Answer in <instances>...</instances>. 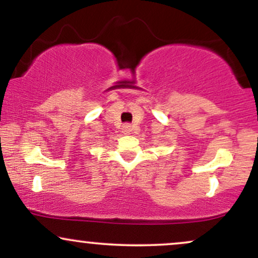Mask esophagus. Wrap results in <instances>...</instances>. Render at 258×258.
<instances>
[{"mask_svg": "<svg viewBox=\"0 0 258 258\" xmlns=\"http://www.w3.org/2000/svg\"><path fill=\"white\" fill-rule=\"evenodd\" d=\"M121 130H122V132L125 133V135H127V133H130L132 131L131 123H123L122 127H121Z\"/></svg>", "mask_w": 258, "mask_h": 258, "instance_id": "esophagus-1", "label": "esophagus"}]
</instances>
